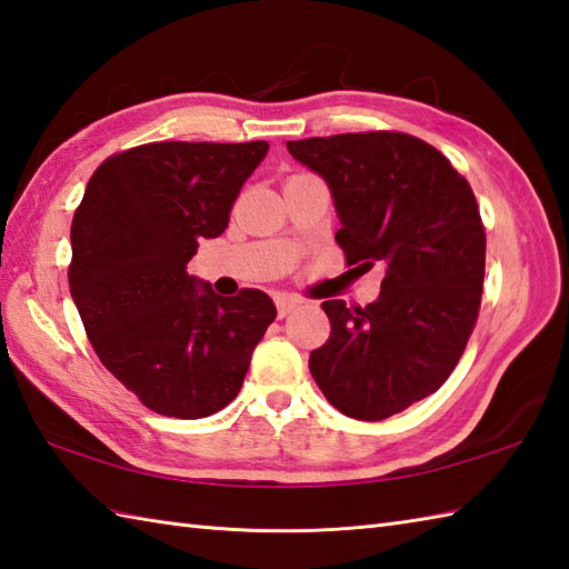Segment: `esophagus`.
Masks as SVG:
<instances>
[{"label":"esophagus","instance_id":"obj_1","mask_svg":"<svg viewBox=\"0 0 569 569\" xmlns=\"http://www.w3.org/2000/svg\"><path fill=\"white\" fill-rule=\"evenodd\" d=\"M300 306V300L293 296H276V308H278V316L286 318L288 312H293Z\"/></svg>","mask_w":569,"mask_h":569}]
</instances>
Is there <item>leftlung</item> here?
Masks as SVG:
<instances>
[{"instance_id": "obj_1", "label": "left lung", "mask_w": 569, "mask_h": 569, "mask_svg": "<svg viewBox=\"0 0 569 569\" xmlns=\"http://www.w3.org/2000/svg\"><path fill=\"white\" fill-rule=\"evenodd\" d=\"M296 161L330 186L347 266H386L367 308L325 300L330 340L310 373L340 413L383 420L435 393L475 330L487 234L467 178L403 131L288 141Z\"/></svg>"}]
</instances>
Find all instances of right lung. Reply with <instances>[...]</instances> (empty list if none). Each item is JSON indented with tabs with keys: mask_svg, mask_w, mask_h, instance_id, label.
Listing matches in <instances>:
<instances>
[{
	"mask_svg": "<svg viewBox=\"0 0 569 569\" xmlns=\"http://www.w3.org/2000/svg\"><path fill=\"white\" fill-rule=\"evenodd\" d=\"M269 143L156 141L102 161L72 214L68 266L88 340L153 413L208 418L244 383L276 320L257 288L214 296L188 276L198 241L224 232Z\"/></svg>",
	"mask_w": 569,
	"mask_h": 569,
	"instance_id": "1",
	"label": "right lung"
}]
</instances>
